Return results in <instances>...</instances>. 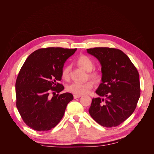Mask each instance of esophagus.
<instances>
[{
  "mask_svg": "<svg viewBox=\"0 0 154 154\" xmlns=\"http://www.w3.org/2000/svg\"><path fill=\"white\" fill-rule=\"evenodd\" d=\"M82 97V95H78V94H74V99L78 98V97Z\"/></svg>",
  "mask_w": 154,
  "mask_h": 154,
  "instance_id": "obj_1",
  "label": "esophagus"
}]
</instances>
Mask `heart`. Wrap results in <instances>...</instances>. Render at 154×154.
<instances>
[{
    "instance_id": "heart-1",
    "label": "heart",
    "mask_w": 154,
    "mask_h": 154,
    "mask_svg": "<svg viewBox=\"0 0 154 154\" xmlns=\"http://www.w3.org/2000/svg\"><path fill=\"white\" fill-rule=\"evenodd\" d=\"M77 63L81 68L87 71H91L94 67V63L92 60L87 56L82 55L78 58L77 60ZM70 66H66L62 70V77L65 80H68L70 76ZM89 76L94 80H98L100 76L96 72L91 73ZM94 83L92 82H87L85 83H76L73 82L67 86V89L69 92L74 94H85L89 92L92 89Z\"/></svg>"
}]
</instances>
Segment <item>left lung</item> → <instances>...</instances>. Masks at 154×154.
I'll use <instances>...</instances> for the list:
<instances>
[{
  "label": "left lung",
  "mask_w": 154,
  "mask_h": 154,
  "mask_svg": "<svg viewBox=\"0 0 154 154\" xmlns=\"http://www.w3.org/2000/svg\"><path fill=\"white\" fill-rule=\"evenodd\" d=\"M87 52L101 66V83L88 110L91 117L105 127L118 126L129 118L140 97L139 74L127 54L118 49L95 48Z\"/></svg>",
  "instance_id": "8db88e82"
}]
</instances>
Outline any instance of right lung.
I'll list each match as a JSON object with an SVG mask.
<instances>
[{
	"label": "right lung",
	"mask_w": 154,
	"mask_h": 154,
	"mask_svg": "<svg viewBox=\"0 0 154 154\" xmlns=\"http://www.w3.org/2000/svg\"><path fill=\"white\" fill-rule=\"evenodd\" d=\"M77 49L48 48L32 53L23 65L15 83L16 105L24 123L37 131H47L62 119L73 95L58 83L64 63ZM53 91L54 96L50 93Z\"/></svg>",
	"instance_id": "add662e5"
}]
</instances>
